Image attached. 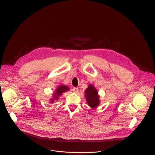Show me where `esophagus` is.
Returning <instances> with one entry per match:
<instances>
[{
	"label": "esophagus",
	"mask_w": 155,
	"mask_h": 155,
	"mask_svg": "<svg viewBox=\"0 0 155 155\" xmlns=\"http://www.w3.org/2000/svg\"><path fill=\"white\" fill-rule=\"evenodd\" d=\"M73 91L74 92V93H78V87H74V89H73Z\"/></svg>",
	"instance_id": "1"
}]
</instances>
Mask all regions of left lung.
Here are the masks:
<instances>
[{"instance_id": "8db88e82", "label": "left lung", "mask_w": 155, "mask_h": 155, "mask_svg": "<svg viewBox=\"0 0 155 155\" xmlns=\"http://www.w3.org/2000/svg\"><path fill=\"white\" fill-rule=\"evenodd\" d=\"M84 93L88 105L92 108H96L100 104L99 96L97 90L93 84H90L84 91Z\"/></svg>"}]
</instances>
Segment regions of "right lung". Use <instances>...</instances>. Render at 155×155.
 <instances>
[{"label": "right lung", "instance_id": "1", "mask_svg": "<svg viewBox=\"0 0 155 155\" xmlns=\"http://www.w3.org/2000/svg\"><path fill=\"white\" fill-rule=\"evenodd\" d=\"M68 90H69V88L65 85H60L59 86V87H58L56 88V90L55 91V93H54L53 95V98H52L50 101L51 103L54 102V101L57 100L59 97L64 92L68 91Z\"/></svg>", "mask_w": 155, "mask_h": 155}]
</instances>
